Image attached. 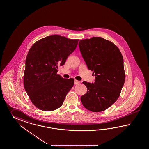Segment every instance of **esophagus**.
Segmentation results:
<instances>
[{
	"mask_svg": "<svg viewBox=\"0 0 149 149\" xmlns=\"http://www.w3.org/2000/svg\"><path fill=\"white\" fill-rule=\"evenodd\" d=\"M80 83V81H77V80H75V82H74V84H77Z\"/></svg>",
	"mask_w": 149,
	"mask_h": 149,
	"instance_id": "esophagus-1",
	"label": "esophagus"
}]
</instances>
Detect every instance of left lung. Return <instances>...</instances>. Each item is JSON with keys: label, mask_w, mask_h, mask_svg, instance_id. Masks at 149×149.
Instances as JSON below:
<instances>
[{"label": "left lung", "mask_w": 149, "mask_h": 149, "mask_svg": "<svg viewBox=\"0 0 149 149\" xmlns=\"http://www.w3.org/2000/svg\"><path fill=\"white\" fill-rule=\"evenodd\" d=\"M79 46L88 68L95 76L94 84L83 82L87 91L81 100L88 110L101 112L120 96L125 79L123 58L115 44L101 37L80 40Z\"/></svg>", "instance_id": "left-lung-1"}]
</instances>
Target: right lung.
Wrapping results in <instances>:
<instances>
[{
	"instance_id": "right-lung-1",
	"label": "right lung",
	"mask_w": 149,
	"mask_h": 149,
	"mask_svg": "<svg viewBox=\"0 0 149 149\" xmlns=\"http://www.w3.org/2000/svg\"><path fill=\"white\" fill-rule=\"evenodd\" d=\"M78 39L52 35L37 41L29 49L26 58L24 86L29 99L37 108L51 111L63 104L74 79L57 74L76 49Z\"/></svg>"
}]
</instances>
